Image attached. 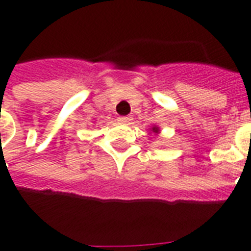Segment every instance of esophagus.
<instances>
[{
  "mask_svg": "<svg viewBox=\"0 0 251 251\" xmlns=\"http://www.w3.org/2000/svg\"><path fill=\"white\" fill-rule=\"evenodd\" d=\"M131 120H132L131 116H121V117H119V121L121 124H128V123H130V121H131Z\"/></svg>",
  "mask_w": 251,
  "mask_h": 251,
  "instance_id": "1",
  "label": "esophagus"
}]
</instances>
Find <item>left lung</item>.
<instances>
[{
	"instance_id": "left-lung-1",
	"label": "left lung",
	"mask_w": 251,
	"mask_h": 251,
	"mask_svg": "<svg viewBox=\"0 0 251 251\" xmlns=\"http://www.w3.org/2000/svg\"><path fill=\"white\" fill-rule=\"evenodd\" d=\"M152 131H154V132H158V128H156V127H152Z\"/></svg>"
}]
</instances>
